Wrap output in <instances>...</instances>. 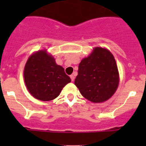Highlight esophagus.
<instances>
[{
    "label": "esophagus",
    "instance_id": "obj_1",
    "mask_svg": "<svg viewBox=\"0 0 146 146\" xmlns=\"http://www.w3.org/2000/svg\"><path fill=\"white\" fill-rule=\"evenodd\" d=\"M70 77H71V80H72V82H74V74H72V75H70Z\"/></svg>",
    "mask_w": 146,
    "mask_h": 146
}]
</instances>
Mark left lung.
I'll list each match as a JSON object with an SVG mask.
<instances>
[{
  "instance_id": "left-lung-1",
  "label": "left lung",
  "mask_w": 146,
  "mask_h": 146,
  "mask_svg": "<svg viewBox=\"0 0 146 146\" xmlns=\"http://www.w3.org/2000/svg\"><path fill=\"white\" fill-rule=\"evenodd\" d=\"M119 74L113 54L102 47H95L79 64L74 85L89 101H107L116 91Z\"/></svg>"
}]
</instances>
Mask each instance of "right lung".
Returning a JSON list of instances; mask_svg holds the SVG:
<instances>
[{
	"mask_svg": "<svg viewBox=\"0 0 146 146\" xmlns=\"http://www.w3.org/2000/svg\"><path fill=\"white\" fill-rule=\"evenodd\" d=\"M24 80L30 94L44 102L58 97L63 88L71 82L64 68L46 50L30 56L24 68Z\"/></svg>",
	"mask_w": 146,
	"mask_h": 146,
	"instance_id": "add662e5",
	"label": "right lung"
}]
</instances>
